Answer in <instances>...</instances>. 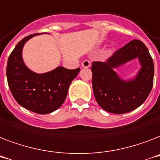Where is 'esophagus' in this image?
<instances>
[{"mask_svg":"<svg viewBox=\"0 0 160 160\" xmlns=\"http://www.w3.org/2000/svg\"><path fill=\"white\" fill-rule=\"evenodd\" d=\"M91 66V62L89 60H84L82 63V67L84 68H88Z\"/></svg>","mask_w":160,"mask_h":160,"instance_id":"1","label":"esophagus"}]
</instances>
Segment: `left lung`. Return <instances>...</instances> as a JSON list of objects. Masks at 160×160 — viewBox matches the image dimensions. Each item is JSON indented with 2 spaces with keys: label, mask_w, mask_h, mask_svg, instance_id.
Instances as JSON below:
<instances>
[{
  "label": "left lung",
  "mask_w": 160,
  "mask_h": 160,
  "mask_svg": "<svg viewBox=\"0 0 160 160\" xmlns=\"http://www.w3.org/2000/svg\"><path fill=\"white\" fill-rule=\"evenodd\" d=\"M138 58L141 68L132 79L124 80L114 68ZM93 93L98 105L111 113L123 114L144 103L151 92L154 81V62L145 44L133 39L118 49L106 62H93Z\"/></svg>",
  "instance_id": "8db88e82"
}]
</instances>
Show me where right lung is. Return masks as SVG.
Segmentation results:
<instances>
[{"label":"right lung","mask_w":160,"mask_h":160,"mask_svg":"<svg viewBox=\"0 0 160 160\" xmlns=\"http://www.w3.org/2000/svg\"><path fill=\"white\" fill-rule=\"evenodd\" d=\"M38 34H40L26 36L15 46L9 56L6 78L14 98L21 107L38 114H48L64 102L70 84L80 68L58 67L40 74L31 71L24 62L22 50L25 43Z\"/></svg>","instance_id":"right-lung-1"}]
</instances>
